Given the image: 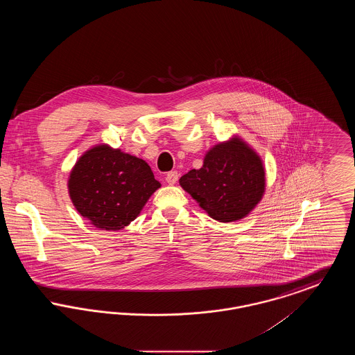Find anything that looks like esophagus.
Here are the masks:
<instances>
[{
	"label": "esophagus",
	"mask_w": 355,
	"mask_h": 355,
	"mask_svg": "<svg viewBox=\"0 0 355 355\" xmlns=\"http://www.w3.org/2000/svg\"><path fill=\"white\" fill-rule=\"evenodd\" d=\"M177 181H178V173H177V171H169V173L166 174V182H168L169 185L177 184Z\"/></svg>",
	"instance_id": "obj_1"
}]
</instances>
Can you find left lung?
<instances>
[{"instance_id":"obj_1","label":"left lung","mask_w":355,"mask_h":355,"mask_svg":"<svg viewBox=\"0 0 355 355\" xmlns=\"http://www.w3.org/2000/svg\"><path fill=\"white\" fill-rule=\"evenodd\" d=\"M180 185L213 220L234 222L250 214L262 200L265 166L249 144L233 135L206 153L202 168L186 173Z\"/></svg>"}]
</instances>
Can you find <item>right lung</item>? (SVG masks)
<instances>
[{
	"label": "right lung",
	"mask_w": 355,
	"mask_h": 355,
	"mask_svg": "<svg viewBox=\"0 0 355 355\" xmlns=\"http://www.w3.org/2000/svg\"><path fill=\"white\" fill-rule=\"evenodd\" d=\"M161 187L141 158L101 144L78 158L69 174L76 210L101 230H121L135 220Z\"/></svg>",
	"instance_id": "1"
}]
</instances>
